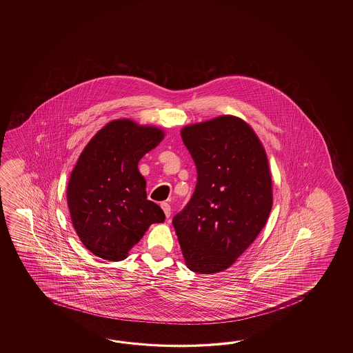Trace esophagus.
<instances>
[{
  "label": "esophagus",
  "instance_id": "1",
  "mask_svg": "<svg viewBox=\"0 0 353 353\" xmlns=\"http://www.w3.org/2000/svg\"><path fill=\"white\" fill-rule=\"evenodd\" d=\"M161 208H163V210H164V213H165L166 218L170 217V214H172V208H170L169 203H161Z\"/></svg>",
  "mask_w": 353,
  "mask_h": 353
}]
</instances>
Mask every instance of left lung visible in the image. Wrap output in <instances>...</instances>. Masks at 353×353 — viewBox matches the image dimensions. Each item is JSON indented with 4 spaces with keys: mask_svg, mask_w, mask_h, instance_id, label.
I'll return each instance as SVG.
<instances>
[{
    "mask_svg": "<svg viewBox=\"0 0 353 353\" xmlns=\"http://www.w3.org/2000/svg\"><path fill=\"white\" fill-rule=\"evenodd\" d=\"M196 166L194 194L173 218L188 269H228L261 232L272 207L266 151L240 117L223 114L180 131Z\"/></svg>",
    "mask_w": 353,
    "mask_h": 353,
    "instance_id": "8db88e82",
    "label": "left lung"
}]
</instances>
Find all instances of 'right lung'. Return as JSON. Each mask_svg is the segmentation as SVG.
<instances>
[{"label": "right lung", "mask_w": 353, "mask_h": 353, "mask_svg": "<svg viewBox=\"0 0 353 353\" xmlns=\"http://www.w3.org/2000/svg\"><path fill=\"white\" fill-rule=\"evenodd\" d=\"M161 128L130 119L108 122L85 145L68 181L70 219L93 255L121 261L165 214L146 199L139 161L164 139Z\"/></svg>", "instance_id": "obj_1"}]
</instances>
